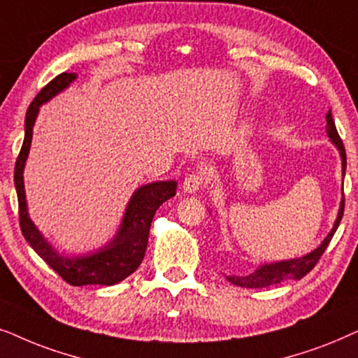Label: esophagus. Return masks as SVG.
Returning a JSON list of instances; mask_svg holds the SVG:
<instances>
[{"instance_id": "1", "label": "esophagus", "mask_w": 358, "mask_h": 358, "mask_svg": "<svg viewBox=\"0 0 358 358\" xmlns=\"http://www.w3.org/2000/svg\"><path fill=\"white\" fill-rule=\"evenodd\" d=\"M204 185V175L201 171H193L192 175H188L183 182V192L187 193H198Z\"/></svg>"}]
</instances>
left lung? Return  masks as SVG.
Segmentation results:
<instances>
[{"instance_id":"left-lung-1","label":"left lung","mask_w":358,"mask_h":358,"mask_svg":"<svg viewBox=\"0 0 358 358\" xmlns=\"http://www.w3.org/2000/svg\"><path fill=\"white\" fill-rule=\"evenodd\" d=\"M326 131L329 139L332 141V144L337 147L341 154V160H342V176L345 175V166H347V157H345V149L344 144H342V139L339 137V132L336 129V122L332 119L331 109L326 114ZM344 189V188H342ZM344 192H342V199H341V208H339V214H337V219L334 222V227L331 229L326 239L321 242V245L317 249H314L311 254L299 257V259H289V260H282V262H273V264H264L260 265L255 271H252L249 275L244 276H237V275H229L226 278L236 287H242V288H266L271 287V285L282 283L285 280H301L304 275H308L309 271L314 268V265L317 264L321 255L324 254V250L327 249L329 242H331L332 237H334L337 227H339L341 219L344 216Z\"/></svg>"}]
</instances>
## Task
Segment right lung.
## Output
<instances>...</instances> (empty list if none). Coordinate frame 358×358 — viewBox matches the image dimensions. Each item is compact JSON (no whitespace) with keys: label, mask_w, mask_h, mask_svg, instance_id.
<instances>
[{"label":"right lung","mask_w":358,"mask_h":358,"mask_svg":"<svg viewBox=\"0 0 358 358\" xmlns=\"http://www.w3.org/2000/svg\"><path fill=\"white\" fill-rule=\"evenodd\" d=\"M76 73H60L52 82L45 85L37 93L34 101L27 108L26 113V127H24V142L19 152L16 166H14V187L17 193L19 203V226H21L24 239L36 250V254L55 270L62 278L73 287H83V285H116L134 273L137 266L142 264L145 255L147 242H149V231L152 219L155 211L164 204L166 199L173 198L176 193V182H155L147 183L144 187L137 188L132 198L127 203L126 213L122 216L121 227L111 242L98 249L90 252L87 255L65 257L57 252L45 237L41 234L39 229L31 221L27 213L26 192H24V165H26L27 155H29L32 127H34L36 117L39 114V108L70 87L75 82Z\"/></svg>","instance_id":"obj_1"}]
</instances>
